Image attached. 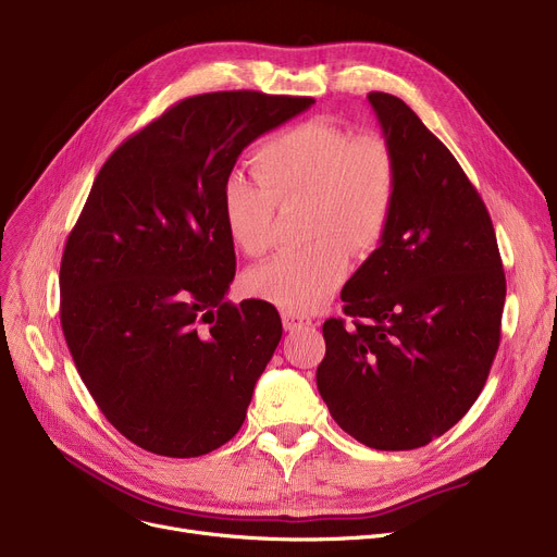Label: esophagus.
<instances>
[{
	"mask_svg": "<svg viewBox=\"0 0 557 557\" xmlns=\"http://www.w3.org/2000/svg\"><path fill=\"white\" fill-rule=\"evenodd\" d=\"M282 323H284V330L288 332H298V330H305L311 325V318L298 313V311H282Z\"/></svg>",
	"mask_w": 557,
	"mask_h": 557,
	"instance_id": "esophagus-1",
	"label": "esophagus"
}]
</instances>
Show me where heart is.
Returning a JSON list of instances; mask_svg holds the SVG:
<instances>
[{
	"label": "heart",
	"instance_id": "1",
	"mask_svg": "<svg viewBox=\"0 0 557 557\" xmlns=\"http://www.w3.org/2000/svg\"><path fill=\"white\" fill-rule=\"evenodd\" d=\"M252 162L257 175L234 171L223 183L232 242L263 257L275 244L277 208L305 202L302 237L311 244L255 269L246 286L280 309L315 311L345 280L347 250L366 257L382 244L397 198L395 153L382 135L307 120L263 141Z\"/></svg>",
	"mask_w": 557,
	"mask_h": 557
}]
</instances>
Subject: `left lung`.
I'll list each match as a JSON object with an SVG mask.
<instances>
[{
  "label": "left lung",
  "instance_id": "8db88e82",
  "mask_svg": "<svg viewBox=\"0 0 557 557\" xmlns=\"http://www.w3.org/2000/svg\"><path fill=\"white\" fill-rule=\"evenodd\" d=\"M397 160L379 248L341 290L315 370L336 424L382 451L429 445L481 395L502 341L506 275L492 219L447 146L401 99L370 92Z\"/></svg>",
  "mask_w": 557,
  "mask_h": 557
}]
</instances>
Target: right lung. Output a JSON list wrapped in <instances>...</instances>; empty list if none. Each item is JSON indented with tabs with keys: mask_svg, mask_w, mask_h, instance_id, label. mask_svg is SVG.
Instances as JSON below:
<instances>
[{
	"mask_svg": "<svg viewBox=\"0 0 557 557\" xmlns=\"http://www.w3.org/2000/svg\"><path fill=\"white\" fill-rule=\"evenodd\" d=\"M313 103L255 90L183 99L101 166L61 261V325L83 384L137 447L225 445L282 338L277 309L225 300L237 257L223 183L259 135Z\"/></svg>",
	"mask_w": 557,
	"mask_h": 557,
	"instance_id": "1",
	"label": "right lung"
}]
</instances>
